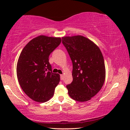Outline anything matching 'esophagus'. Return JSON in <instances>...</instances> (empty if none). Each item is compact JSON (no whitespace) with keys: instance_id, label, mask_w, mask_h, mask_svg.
I'll use <instances>...</instances> for the list:
<instances>
[{"instance_id":"1","label":"esophagus","mask_w":130,"mask_h":130,"mask_svg":"<svg viewBox=\"0 0 130 130\" xmlns=\"http://www.w3.org/2000/svg\"><path fill=\"white\" fill-rule=\"evenodd\" d=\"M60 77H61V80H62L63 79V74H60Z\"/></svg>"}]
</instances>
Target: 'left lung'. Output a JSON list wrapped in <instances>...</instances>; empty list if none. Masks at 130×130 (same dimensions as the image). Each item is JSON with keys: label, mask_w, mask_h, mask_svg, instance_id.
Instances as JSON below:
<instances>
[{"label": "left lung", "mask_w": 130, "mask_h": 130, "mask_svg": "<svg viewBox=\"0 0 130 130\" xmlns=\"http://www.w3.org/2000/svg\"><path fill=\"white\" fill-rule=\"evenodd\" d=\"M62 39L73 63V81L67 85L68 94L74 100L87 102L104 84L105 68L102 52L95 43L83 36Z\"/></svg>", "instance_id": "left-lung-1"}]
</instances>
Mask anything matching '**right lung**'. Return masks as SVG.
I'll return each instance as SVG.
<instances>
[{"label": "right lung", "instance_id": "obj_1", "mask_svg": "<svg viewBox=\"0 0 130 130\" xmlns=\"http://www.w3.org/2000/svg\"><path fill=\"white\" fill-rule=\"evenodd\" d=\"M61 42L60 37L39 36L21 53L17 65L18 80L24 92L35 102L50 99L60 82V74L52 72L49 57Z\"/></svg>", "mask_w": 130, "mask_h": 130}]
</instances>
